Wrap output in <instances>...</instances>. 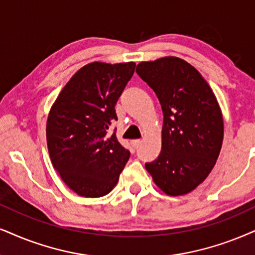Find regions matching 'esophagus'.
I'll list each match as a JSON object with an SVG mask.
<instances>
[{"label": "esophagus", "mask_w": 255, "mask_h": 255, "mask_svg": "<svg viewBox=\"0 0 255 255\" xmlns=\"http://www.w3.org/2000/svg\"><path fill=\"white\" fill-rule=\"evenodd\" d=\"M131 146H133L134 149H136V148H138V146L141 144V140H131Z\"/></svg>", "instance_id": "34e87169"}]
</instances>
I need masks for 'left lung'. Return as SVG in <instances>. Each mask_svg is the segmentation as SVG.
Returning a JSON list of instances; mask_svg holds the SVG:
<instances>
[{"label": "left lung", "mask_w": 255, "mask_h": 255, "mask_svg": "<svg viewBox=\"0 0 255 255\" xmlns=\"http://www.w3.org/2000/svg\"><path fill=\"white\" fill-rule=\"evenodd\" d=\"M136 73L155 92L163 113L160 155L144 167L167 195H185L217 162L224 140L221 108L201 74L180 57L140 62Z\"/></svg>", "instance_id": "1"}]
</instances>
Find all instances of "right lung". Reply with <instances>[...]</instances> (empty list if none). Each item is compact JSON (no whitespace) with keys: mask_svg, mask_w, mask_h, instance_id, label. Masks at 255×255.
Wrapping results in <instances>:
<instances>
[{"mask_svg":"<svg viewBox=\"0 0 255 255\" xmlns=\"http://www.w3.org/2000/svg\"><path fill=\"white\" fill-rule=\"evenodd\" d=\"M135 62L88 63L67 82L51 106L47 146L54 168L76 194L100 198L118 183L130 153L108 135L115 105Z\"/></svg>","mask_w":255,"mask_h":255,"instance_id":"add662e5","label":"right lung"}]
</instances>
